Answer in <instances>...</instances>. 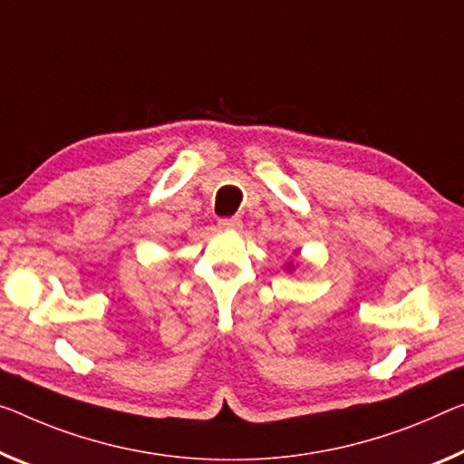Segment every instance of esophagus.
I'll use <instances>...</instances> for the list:
<instances>
[{"label":"esophagus","instance_id":"obj_1","mask_svg":"<svg viewBox=\"0 0 464 464\" xmlns=\"http://www.w3.org/2000/svg\"><path fill=\"white\" fill-rule=\"evenodd\" d=\"M218 226L222 227V230H240L242 219L240 218H222L218 222Z\"/></svg>","mask_w":464,"mask_h":464}]
</instances>
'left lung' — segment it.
<instances>
[{
  "mask_svg": "<svg viewBox=\"0 0 464 464\" xmlns=\"http://www.w3.org/2000/svg\"><path fill=\"white\" fill-rule=\"evenodd\" d=\"M288 269H292V266H288Z\"/></svg>",
  "mask_w": 464,
  "mask_h": 464,
  "instance_id": "left-lung-1",
  "label": "left lung"
}]
</instances>
